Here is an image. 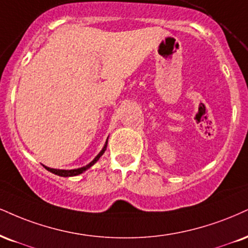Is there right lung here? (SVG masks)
<instances>
[{"instance_id":"1","label":"right lung","mask_w":248,"mask_h":248,"mask_svg":"<svg viewBox=\"0 0 248 248\" xmlns=\"http://www.w3.org/2000/svg\"><path fill=\"white\" fill-rule=\"evenodd\" d=\"M107 140H108V139H107ZM106 147H107V141H106V144L104 145L103 150H101L100 153L98 154V156L95 157L94 159L92 160V162H91L90 164H88V165L84 166V168L76 169V170H56V169L47 168V166H45V168L47 169V171L54 173V174H58V175H60V177H74V175H78V174H80V173H83L84 171H86V170H88L89 168H91V166L93 165V164H94L95 162H97V160L99 159V158H100L101 156H103V154L105 153V150H106Z\"/></svg>"}]
</instances>
